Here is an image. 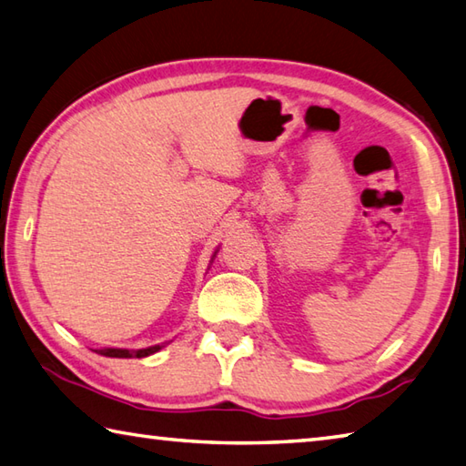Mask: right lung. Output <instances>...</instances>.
Returning <instances> with one entry per match:
<instances>
[{
    "label": "right lung",
    "mask_w": 466,
    "mask_h": 466,
    "mask_svg": "<svg viewBox=\"0 0 466 466\" xmlns=\"http://www.w3.org/2000/svg\"><path fill=\"white\" fill-rule=\"evenodd\" d=\"M162 347L156 345V347H147V349H137V350H127V349H101L96 350L99 355L105 357H117V359H129V357H136V359H142L147 355H154L156 350H160Z\"/></svg>",
    "instance_id": "1"
}]
</instances>
